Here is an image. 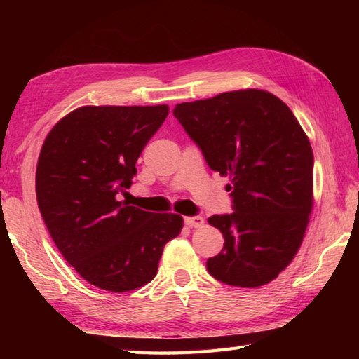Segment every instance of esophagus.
Wrapping results in <instances>:
<instances>
[{
    "label": "esophagus",
    "instance_id": "obj_1",
    "mask_svg": "<svg viewBox=\"0 0 359 359\" xmlns=\"http://www.w3.org/2000/svg\"><path fill=\"white\" fill-rule=\"evenodd\" d=\"M205 224V220L202 216H188L185 217V225L189 228H201Z\"/></svg>",
    "mask_w": 359,
    "mask_h": 359
}]
</instances>
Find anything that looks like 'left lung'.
<instances>
[{"label": "left lung", "instance_id": "obj_1", "mask_svg": "<svg viewBox=\"0 0 359 359\" xmlns=\"http://www.w3.org/2000/svg\"><path fill=\"white\" fill-rule=\"evenodd\" d=\"M172 114L211 170L231 179L234 212L208 219L225 239L208 273L233 287L269 284L293 261L313 207V152L299 121L259 89L180 103Z\"/></svg>", "mask_w": 359, "mask_h": 359}]
</instances>
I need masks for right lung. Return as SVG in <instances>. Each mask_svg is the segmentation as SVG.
<instances>
[{
  "label": "right lung",
  "mask_w": 359,
  "mask_h": 359,
  "mask_svg": "<svg viewBox=\"0 0 359 359\" xmlns=\"http://www.w3.org/2000/svg\"><path fill=\"white\" fill-rule=\"evenodd\" d=\"M170 108L83 106L46 137L36 165V201L60 253L83 279L129 292L157 274L179 215H154L118 202L133 185L135 162Z\"/></svg>",
  "instance_id": "right-lung-1"
}]
</instances>
